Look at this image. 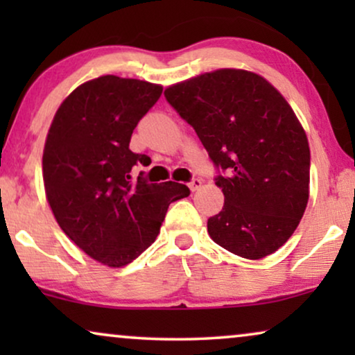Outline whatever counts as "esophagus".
I'll return each instance as SVG.
<instances>
[{"label":"esophagus","instance_id":"34e87169","mask_svg":"<svg viewBox=\"0 0 355 355\" xmlns=\"http://www.w3.org/2000/svg\"><path fill=\"white\" fill-rule=\"evenodd\" d=\"M200 186H202V179H198V178H193L192 181L189 182V187H191V191H198Z\"/></svg>","mask_w":355,"mask_h":355}]
</instances>
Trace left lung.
<instances>
[{
	"label": "left lung",
	"instance_id": "obj_1",
	"mask_svg": "<svg viewBox=\"0 0 355 355\" xmlns=\"http://www.w3.org/2000/svg\"><path fill=\"white\" fill-rule=\"evenodd\" d=\"M196 130L225 205L208 218L218 245L244 259L273 254L293 236L309 202L310 148L283 95L254 72L220 69L164 90Z\"/></svg>",
	"mask_w": 355,
	"mask_h": 355
}]
</instances>
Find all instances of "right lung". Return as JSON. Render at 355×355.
I'll return each instance as SVG.
<instances>
[{
    "instance_id": "right-lung-1",
    "label": "right lung",
    "mask_w": 355,
    "mask_h": 355,
    "mask_svg": "<svg viewBox=\"0 0 355 355\" xmlns=\"http://www.w3.org/2000/svg\"><path fill=\"white\" fill-rule=\"evenodd\" d=\"M159 85L103 76L72 92L56 111L43 182L64 234L100 263L119 268L157 239L169 203L191 191L178 182L130 181L147 155L129 148L139 121L162 96Z\"/></svg>"
}]
</instances>
